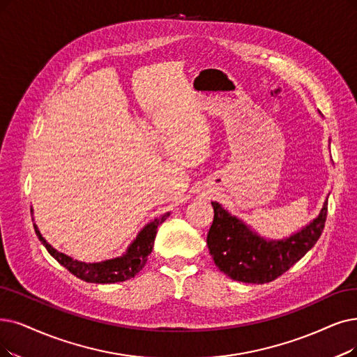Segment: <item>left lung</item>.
Instances as JSON below:
<instances>
[{
	"label": "left lung",
	"instance_id": "left-lung-1",
	"mask_svg": "<svg viewBox=\"0 0 357 357\" xmlns=\"http://www.w3.org/2000/svg\"><path fill=\"white\" fill-rule=\"evenodd\" d=\"M328 204L317 220L297 234L280 241H266L231 217L220 204L212 202L213 221L206 245L213 262L236 281L265 284L290 269L315 246L326 221Z\"/></svg>",
	"mask_w": 357,
	"mask_h": 357
}]
</instances>
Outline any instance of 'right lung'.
I'll return each mask as SVG.
<instances>
[{
	"mask_svg": "<svg viewBox=\"0 0 357 357\" xmlns=\"http://www.w3.org/2000/svg\"><path fill=\"white\" fill-rule=\"evenodd\" d=\"M169 213H165L160 220H155L148 224L144 230L139 233L136 240L127 249L126 255L120 256L116 259H109L104 262L96 264H84L71 259L70 256L56 252L51 245H48L45 238L40 236L38 228L35 225V231L38 238L42 241V245L47 248L52 258L59 261L64 268H67L71 274L77 278L86 281V282H96V284H111V282H121L126 280L133 278L139 271L145 266L148 256L152 252L153 241L158 231V225L168 218Z\"/></svg>",
	"mask_w": 357,
	"mask_h": 357,
	"instance_id": "obj_1",
	"label": "right lung"
}]
</instances>
